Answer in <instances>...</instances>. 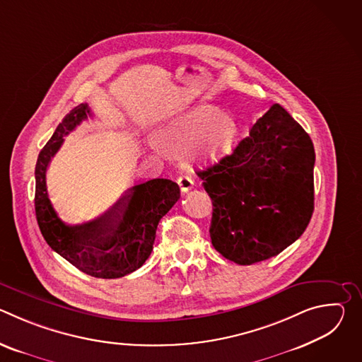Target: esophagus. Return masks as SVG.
I'll return each instance as SVG.
<instances>
[{
	"label": "esophagus",
	"mask_w": 362,
	"mask_h": 362,
	"mask_svg": "<svg viewBox=\"0 0 362 362\" xmlns=\"http://www.w3.org/2000/svg\"><path fill=\"white\" fill-rule=\"evenodd\" d=\"M177 185H179V187H180V192L186 193V192H189V190L193 187V180H192V177H189V176H180V177L177 179Z\"/></svg>",
	"instance_id": "esophagus-1"
}]
</instances>
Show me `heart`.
<instances>
[{
	"instance_id": "obj_1",
	"label": "heart",
	"mask_w": 362,
	"mask_h": 362,
	"mask_svg": "<svg viewBox=\"0 0 362 362\" xmlns=\"http://www.w3.org/2000/svg\"><path fill=\"white\" fill-rule=\"evenodd\" d=\"M238 127L232 117L211 106H196L177 112L154 132L153 148L158 153L180 154L196 144L199 158L218 163L232 153Z\"/></svg>"
}]
</instances>
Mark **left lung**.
<instances>
[{
  "mask_svg": "<svg viewBox=\"0 0 362 362\" xmlns=\"http://www.w3.org/2000/svg\"><path fill=\"white\" fill-rule=\"evenodd\" d=\"M311 137L279 105L219 163L197 172L214 202V247L238 265L276 256L306 229L314 212Z\"/></svg>",
  "mask_w": 362,
  "mask_h": 362,
  "instance_id": "1",
  "label": "left lung"
}]
</instances>
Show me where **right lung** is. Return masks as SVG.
I'll return each mask as SVG.
<instances>
[{"label":"right lung","mask_w":362,"mask_h":362,"mask_svg":"<svg viewBox=\"0 0 362 362\" xmlns=\"http://www.w3.org/2000/svg\"><path fill=\"white\" fill-rule=\"evenodd\" d=\"M91 116L87 105L74 107L57 126L35 165V216L49 247L81 272L116 279L139 269L153 250L160 219L180 197L177 183L153 179L129 189L116 204L81 225H67L56 214L47 193L45 175L64 136Z\"/></svg>","instance_id":"obj_1"}]
</instances>
